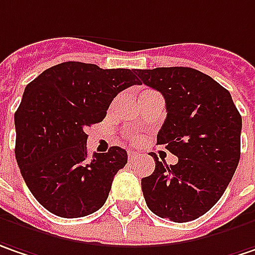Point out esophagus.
Masks as SVG:
<instances>
[{"instance_id":"1","label":"esophagus","mask_w":255,"mask_h":255,"mask_svg":"<svg viewBox=\"0 0 255 255\" xmlns=\"http://www.w3.org/2000/svg\"><path fill=\"white\" fill-rule=\"evenodd\" d=\"M140 157V153H137V151H132V150H129L128 151V158L129 160H135V158Z\"/></svg>"}]
</instances>
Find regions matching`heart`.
<instances>
[{
  "label": "heart",
  "mask_w": 255,
  "mask_h": 255,
  "mask_svg": "<svg viewBox=\"0 0 255 255\" xmlns=\"http://www.w3.org/2000/svg\"><path fill=\"white\" fill-rule=\"evenodd\" d=\"M131 140H132V141H137V137H132Z\"/></svg>",
  "instance_id": "1"
}]
</instances>
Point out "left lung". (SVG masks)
<instances>
[{"label": "left lung", "instance_id": "left-lung-1", "mask_svg": "<svg viewBox=\"0 0 255 255\" xmlns=\"http://www.w3.org/2000/svg\"><path fill=\"white\" fill-rule=\"evenodd\" d=\"M141 83L158 91L167 117L157 144L179 157L160 161L142 177L148 209L173 222H187L206 214L230 185L241 156L243 120L231 94L217 81L192 68L137 69Z\"/></svg>", "mask_w": 255, "mask_h": 255}]
</instances>
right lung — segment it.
Here are the masks:
<instances>
[{
	"instance_id": "add662e5",
	"label": "right lung",
	"mask_w": 255,
	"mask_h": 255,
	"mask_svg": "<svg viewBox=\"0 0 255 255\" xmlns=\"http://www.w3.org/2000/svg\"><path fill=\"white\" fill-rule=\"evenodd\" d=\"M135 72L65 62L25 86L14 115L15 158L27 187L49 212L81 218L105 203L127 151L114 145L88 156L86 128L105 118L121 91L140 85Z\"/></svg>"
}]
</instances>
